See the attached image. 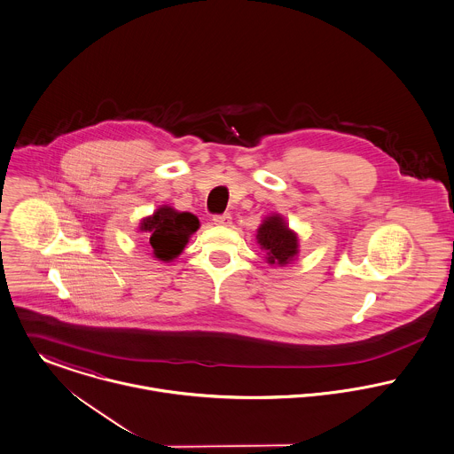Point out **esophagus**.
<instances>
[{"label": "esophagus", "instance_id": "obj_1", "mask_svg": "<svg viewBox=\"0 0 454 454\" xmlns=\"http://www.w3.org/2000/svg\"><path fill=\"white\" fill-rule=\"evenodd\" d=\"M213 222L215 225H231L232 222V216L229 213H223V215H215L213 216Z\"/></svg>", "mask_w": 454, "mask_h": 454}]
</instances>
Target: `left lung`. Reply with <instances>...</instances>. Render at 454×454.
<instances>
[{
    "instance_id": "8db88e82",
    "label": "left lung",
    "mask_w": 454,
    "mask_h": 454,
    "mask_svg": "<svg viewBox=\"0 0 454 454\" xmlns=\"http://www.w3.org/2000/svg\"><path fill=\"white\" fill-rule=\"evenodd\" d=\"M260 247L267 250V262L285 265L297 255V236L281 216H269L257 231Z\"/></svg>"
}]
</instances>
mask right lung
<instances>
[{
    "label": "right lung",
    "instance_id": "right-lung-1",
    "mask_svg": "<svg viewBox=\"0 0 454 454\" xmlns=\"http://www.w3.org/2000/svg\"><path fill=\"white\" fill-rule=\"evenodd\" d=\"M197 229L199 220L195 215L187 211L180 213L169 206L159 207L139 227V231L148 232L153 255L164 262L178 257Z\"/></svg>",
    "mask_w": 454,
    "mask_h": 454
}]
</instances>
